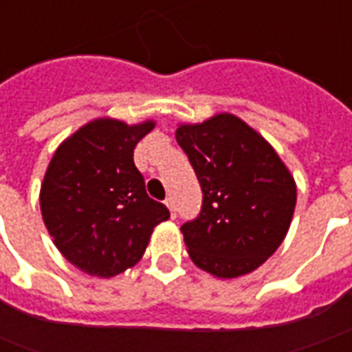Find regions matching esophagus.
<instances>
[{
  "label": "esophagus",
  "mask_w": 352,
  "mask_h": 352,
  "mask_svg": "<svg viewBox=\"0 0 352 352\" xmlns=\"http://www.w3.org/2000/svg\"><path fill=\"white\" fill-rule=\"evenodd\" d=\"M166 206L169 207V213H171V217L175 219L177 217V207H175V199L173 198H168L166 199Z\"/></svg>",
  "instance_id": "34e87169"
}]
</instances>
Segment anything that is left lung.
<instances>
[{"instance_id": "obj_1", "label": "left lung", "mask_w": 352, "mask_h": 352, "mask_svg": "<svg viewBox=\"0 0 352 352\" xmlns=\"http://www.w3.org/2000/svg\"><path fill=\"white\" fill-rule=\"evenodd\" d=\"M204 201L181 232L194 264L221 279L254 272L279 249L296 207V183L279 154L228 113L175 131Z\"/></svg>"}]
</instances>
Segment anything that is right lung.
Here are the masks:
<instances>
[{"label": "right lung", "mask_w": 352, "mask_h": 352, "mask_svg": "<svg viewBox=\"0 0 352 352\" xmlns=\"http://www.w3.org/2000/svg\"><path fill=\"white\" fill-rule=\"evenodd\" d=\"M153 120L96 118L67 138L41 184V214L58 251L80 272L115 277L143 256L168 207L148 198L133 148Z\"/></svg>", "instance_id": "1"}]
</instances>
